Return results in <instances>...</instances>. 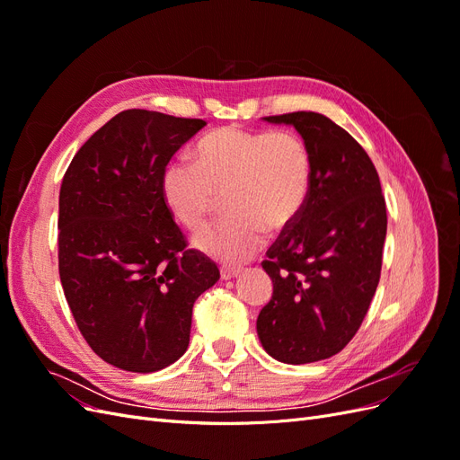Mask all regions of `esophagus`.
Listing matches in <instances>:
<instances>
[{"label":"esophagus","mask_w":460,"mask_h":460,"mask_svg":"<svg viewBox=\"0 0 460 460\" xmlns=\"http://www.w3.org/2000/svg\"><path fill=\"white\" fill-rule=\"evenodd\" d=\"M238 274H240V269H235V267H222L220 269L222 280H232V278H235Z\"/></svg>","instance_id":"34e87169"}]
</instances>
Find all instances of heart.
<instances>
[{"instance_id": "heart-1", "label": "heart", "mask_w": 460, "mask_h": 460, "mask_svg": "<svg viewBox=\"0 0 460 460\" xmlns=\"http://www.w3.org/2000/svg\"><path fill=\"white\" fill-rule=\"evenodd\" d=\"M311 153L288 130H215L196 147V164L178 159L161 178L163 201L188 230H199L226 193L232 213L196 235V247L225 262L261 252L267 230L280 232L301 215L311 190Z\"/></svg>"}]
</instances>
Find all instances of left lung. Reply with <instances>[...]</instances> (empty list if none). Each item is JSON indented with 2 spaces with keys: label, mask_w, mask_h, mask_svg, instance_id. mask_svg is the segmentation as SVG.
I'll use <instances>...</instances> for the list:
<instances>
[{
  "label": "left lung",
  "mask_w": 460,
  "mask_h": 460,
  "mask_svg": "<svg viewBox=\"0 0 460 460\" xmlns=\"http://www.w3.org/2000/svg\"><path fill=\"white\" fill-rule=\"evenodd\" d=\"M264 120L296 127L313 174L301 215L262 261L272 297L257 333L282 363H314L340 353L368 313L382 272L385 199L368 153L328 117L297 111Z\"/></svg>",
  "instance_id": "8db88e82"
}]
</instances>
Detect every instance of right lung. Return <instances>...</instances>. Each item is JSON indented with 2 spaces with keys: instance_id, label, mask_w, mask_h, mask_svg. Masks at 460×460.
Instances as JSON below:
<instances>
[{
  "instance_id": "right-lung-1",
  "label": "right lung",
  "mask_w": 460,
  "mask_h": 460,
  "mask_svg": "<svg viewBox=\"0 0 460 460\" xmlns=\"http://www.w3.org/2000/svg\"><path fill=\"white\" fill-rule=\"evenodd\" d=\"M205 120L128 109L82 146L59 191V276L92 351L128 372L182 357L191 309L220 278L188 249L161 193L174 153Z\"/></svg>"
}]
</instances>
